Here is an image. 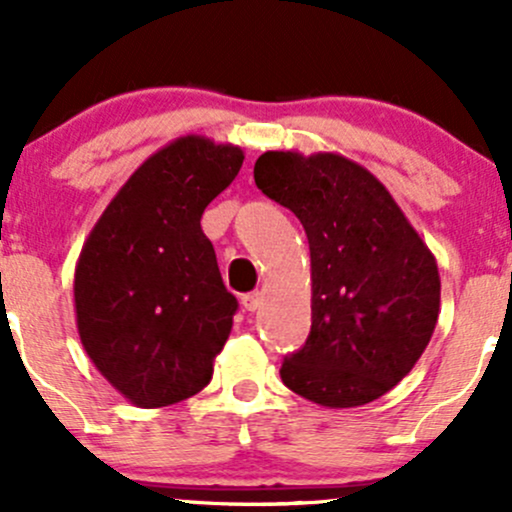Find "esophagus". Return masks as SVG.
Here are the masks:
<instances>
[{
	"label": "esophagus",
	"mask_w": 512,
	"mask_h": 512,
	"mask_svg": "<svg viewBox=\"0 0 512 512\" xmlns=\"http://www.w3.org/2000/svg\"><path fill=\"white\" fill-rule=\"evenodd\" d=\"M261 302H263L261 293H249V295H244V298H241V305H244L246 312H256L258 307H261Z\"/></svg>",
	"instance_id": "obj_1"
}]
</instances>
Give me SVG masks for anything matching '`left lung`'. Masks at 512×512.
Returning <instances> with one entry per match:
<instances>
[{
	"label": "left lung",
	"instance_id": "left-lung-1",
	"mask_svg": "<svg viewBox=\"0 0 512 512\" xmlns=\"http://www.w3.org/2000/svg\"><path fill=\"white\" fill-rule=\"evenodd\" d=\"M254 180L310 244V337L280 378L324 408L381 398L432 339L442 290L432 251L386 185L342 153L266 151Z\"/></svg>",
	"mask_w": 512,
	"mask_h": 512
}]
</instances>
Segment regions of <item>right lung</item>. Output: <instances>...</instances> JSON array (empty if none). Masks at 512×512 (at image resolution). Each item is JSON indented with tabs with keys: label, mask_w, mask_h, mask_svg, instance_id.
I'll return each instance as SVG.
<instances>
[{
	"label": "right lung",
	"mask_w": 512,
	"mask_h": 512,
	"mask_svg": "<svg viewBox=\"0 0 512 512\" xmlns=\"http://www.w3.org/2000/svg\"><path fill=\"white\" fill-rule=\"evenodd\" d=\"M244 163L234 144L180 136L148 156L97 219L75 266V322L97 371L136 408L210 383L234 324L205 207Z\"/></svg>",
	"instance_id": "add662e5"
}]
</instances>
